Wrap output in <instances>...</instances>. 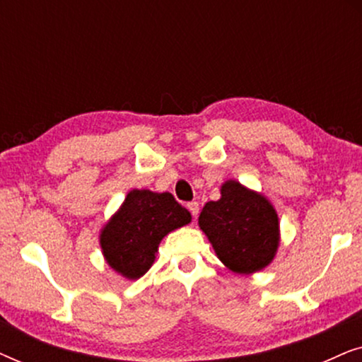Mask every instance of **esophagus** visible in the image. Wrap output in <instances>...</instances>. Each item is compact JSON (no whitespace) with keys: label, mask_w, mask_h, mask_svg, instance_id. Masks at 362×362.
Returning a JSON list of instances; mask_svg holds the SVG:
<instances>
[{"label":"esophagus","mask_w":362,"mask_h":362,"mask_svg":"<svg viewBox=\"0 0 362 362\" xmlns=\"http://www.w3.org/2000/svg\"><path fill=\"white\" fill-rule=\"evenodd\" d=\"M187 209L191 211L192 217H197V214H199V202H196V201H191L189 204H187Z\"/></svg>","instance_id":"esophagus-1"}]
</instances>
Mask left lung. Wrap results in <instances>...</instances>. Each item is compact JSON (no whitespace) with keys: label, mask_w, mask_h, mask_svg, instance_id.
<instances>
[{"label":"left lung","mask_w":362,"mask_h":362,"mask_svg":"<svg viewBox=\"0 0 362 362\" xmlns=\"http://www.w3.org/2000/svg\"><path fill=\"white\" fill-rule=\"evenodd\" d=\"M199 227L216 255L235 274H254L274 260L280 244L279 216L264 194L226 181L221 199L202 207Z\"/></svg>","instance_id":"8db88e82"}]
</instances>
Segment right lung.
<instances>
[{"mask_svg": "<svg viewBox=\"0 0 362 362\" xmlns=\"http://www.w3.org/2000/svg\"><path fill=\"white\" fill-rule=\"evenodd\" d=\"M189 222V211L170 192L133 189L102 229L103 257L125 279H140L155 262L163 237Z\"/></svg>", "mask_w": 362, "mask_h": 362, "instance_id": "add662e5", "label": "right lung"}]
</instances>
